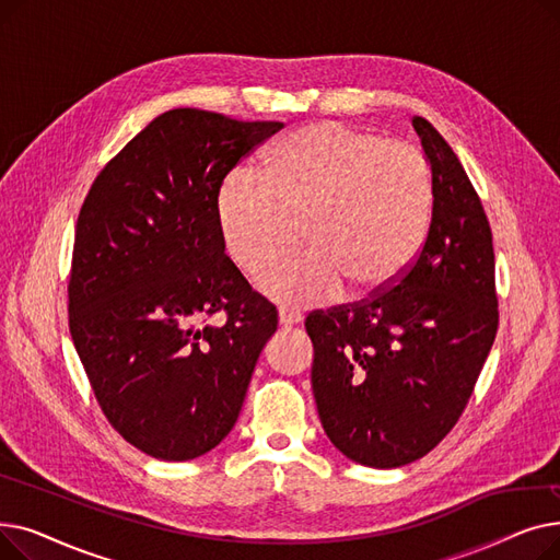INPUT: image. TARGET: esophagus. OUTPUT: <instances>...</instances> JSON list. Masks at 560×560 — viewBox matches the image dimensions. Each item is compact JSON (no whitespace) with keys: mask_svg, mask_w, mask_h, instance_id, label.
Here are the masks:
<instances>
[{"mask_svg":"<svg viewBox=\"0 0 560 560\" xmlns=\"http://www.w3.org/2000/svg\"><path fill=\"white\" fill-rule=\"evenodd\" d=\"M302 322V313L300 311H292V308H279V325L281 327H292V325H300Z\"/></svg>","mask_w":560,"mask_h":560,"instance_id":"34e87169","label":"esophagus"}]
</instances>
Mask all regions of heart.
Instances as JSON below:
<instances>
[{
	"mask_svg": "<svg viewBox=\"0 0 560 560\" xmlns=\"http://www.w3.org/2000/svg\"><path fill=\"white\" fill-rule=\"evenodd\" d=\"M231 170L215 218L229 258L256 272L304 219L311 245L265 268L256 285L285 306L334 300L393 283L420 252L431 222L433 179L416 144L342 122H313L279 140L262 167Z\"/></svg>",
	"mask_w": 560,
	"mask_h": 560,
	"instance_id": "1",
	"label": "heart"
}]
</instances>
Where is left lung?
Masks as SVG:
<instances>
[{
	"label": "left lung",
	"mask_w": 560,
	"mask_h": 560,
	"mask_svg": "<svg viewBox=\"0 0 560 560\" xmlns=\"http://www.w3.org/2000/svg\"><path fill=\"white\" fill-rule=\"evenodd\" d=\"M433 211L418 258L368 300L313 311L311 384L331 443L368 467L429 454L458 422L494 342L492 231L447 140L413 117Z\"/></svg>",
	"instance_id": "left-lung-1"
}]
</instances>
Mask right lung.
I'll list each match as a JSON object with an SVG mask.
<instances>
[{"label": "right lung", "instance_id": "add662e5", "mask_svg": "<svg viewBox=\"0 0 560 560\" xmlns=\"http://www.w3.org/2000/svg\"><path fill=\"white\" fill-rule=\"evenodd\" d=\"M281 122L172 108L110 159L77 220L70 334L106 420L161 460L226 438L277 308L224 254V176ZM222 310V326L208 319Z\"/></svg>", "mask_w": 560, "mask_h": 560}]
</instances>
